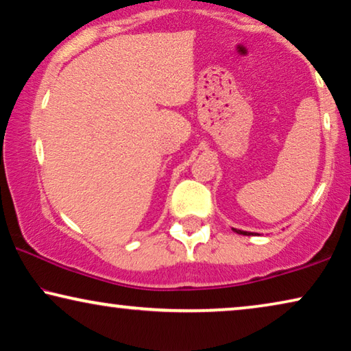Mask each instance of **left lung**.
<instances>
[{
	"label": "left lung",
	"mask_w": 351,
	"mask_h": 351,
	"mask_svg": "<svg viewBox=\"0 0 351 351\" xmlns=\"http://www.w3.org/2000/svg\"><path fill=\"white\" fill-rule=\"evenodd\" d=\"M234 232L239 233V234H247V237H249V234H254V233H250V232H243V230H234Z\"/></svg>",
	"instance_id": "8db88e82"
}]
</instances>
